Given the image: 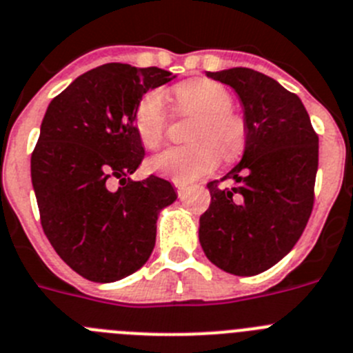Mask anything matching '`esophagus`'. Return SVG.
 Returning a JSON list of instances; mask_svg holds the SVG:
<instances>
[{
    "instance_id": "1",
    "label": "esophagus",
    "mask_w": 353,
    "mask_h": 353,
    "mask_svg": "<svg viewBox=\"0 0 353 353\" xmlns=\"http://www.w3.org/2000/svg\"><path fill=\"white\" fill-rule=\"evenodd\" d=\"M174 186H176L177 190V195H179V199H183L184 193H186V190H188V186L184 183H174Z\"/></svg>"
}]
</instances>
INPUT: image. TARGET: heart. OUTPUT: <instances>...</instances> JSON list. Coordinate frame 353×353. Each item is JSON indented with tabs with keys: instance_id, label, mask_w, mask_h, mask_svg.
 <instances>
[{
	"instance_id": "1",
	"label": "heart",
	"mask_w": 353,
	"mask_h": 353,
	"mask_svg": "<svg viewBox=\"0 0 353 353\" xmlns=\"http://www.w3.org/2000/svg\"><path fill=\"white\" fill-rule=\"evenodd\" d=\"M176 98L179 112L199 116L190 132L193 144L169 149L154 158V172L174 183H192L214 170L220 158L234 161L243 154L248 126L244 117L232 110L234 98L225 85L209 79H190L176 85ZM133 125L145 148L163 145L169 125L163 91L151 90L139 100Z\"/></svg>"
}]
</instances>
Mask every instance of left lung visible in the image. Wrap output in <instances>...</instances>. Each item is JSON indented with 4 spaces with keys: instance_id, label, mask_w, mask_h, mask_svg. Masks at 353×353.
<instances>
[{
    "instance_id": "obj_1",
    "label": "left lung",
    "mask_w": 353,
    "mask_h": 353,
    "mask_svg": "<svg viewBox=\"0 0 353 353\" xmlns=\"http://www.w3.org/2000/svg\"><path fill=\"white\" fill-rule=\"evenodd\" d=\"M241 98L248 141L243 160L208 184L199 239L216 268L255 276L283 259L303 236L315 202L319 135L299 97L252 68L208 72Z\"/></svg>"
}]
</instances>
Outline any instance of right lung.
I'll list each match as a JSON object with an SVG mask.
<instances>
[{
    "label": "right lung",
    "instance_id": "add662e5",
    "mask_svg": "<svg viewBox=\"0 0 353 353\" xmlns=\"http://www.w3.org/2000/svg\"><path fill=\"white\" fill-rule=\"evenodd\" d=\"M172 81L167 70L109 63L75 79L47 107L31 183L47 239L70 268L110 283L148 262L158 212L177 199L161 177L132 181L144 160L133 125L142 94ZM120 181L112 190L110 183Z\"/></svg>",
    "mask_w": 353,
    "mask_h": 353
}]
</instances>
